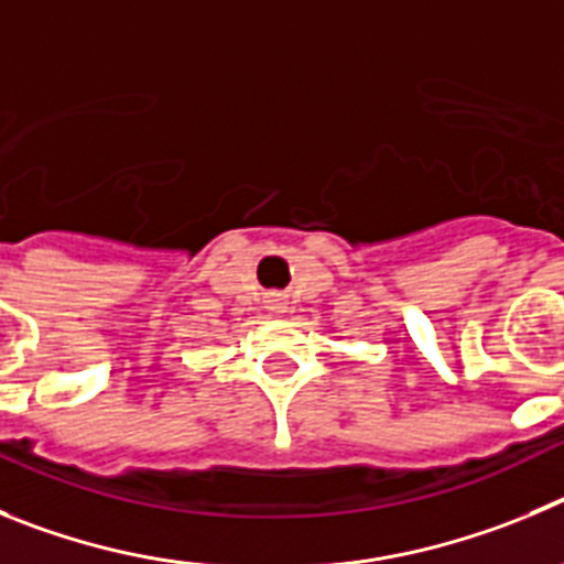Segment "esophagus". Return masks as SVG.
Segmentation results:
<instances>
[{"mask_svg": "<svg viewBox=\"0 0 564 564\" xmlns=\"http://www.w3.org/2000/svg\"><path fill=\"white\" fill-rule=\"evenodd\" d=\"M267 308H270V312H283V308H286V303H283V294H278V292H272V294H267Z\"/></svg>", "mask_w": 564, "mask_h": 564, "instance_id": "obj_1", "label": "esophagus"}]
</instances>
